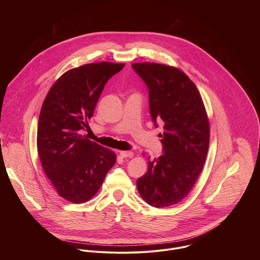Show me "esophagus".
Returning a JSON list of instances; mask_svg holds the SVG:
<instances>
[{"label": "esophagus", "mask_w": 260, "mask_h": 260, "mask_svg": "<svg viewBox=\"0 0 260 260\" xmlns=\"http://www.w3.org/2000/svg\"><path fill=\"white\" fill-rule=\"evenodd\" d=\"M134 155V153L132 151H121L120 152V156L122 158H132Z\"/></svg>", "instance_id": "obj_1"}]
</instances>
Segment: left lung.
Masks as SVG:
<instances>
[{"label":"left lung","instance_id":"8db88e82","mask_svg":"<svg viewBox=\"0 0 260 260\" xmlns=\"http://www.w3.org/2000/svg\"><path fill=\"white\" fill-rule=\"evenodd\" d=\"M132 68L147 86L155 127L164 130L159 134L163 154L149 160L137 188L151 206L168 207L185 198L203 168L209 146L207 115L196 86L179 69L157 63H134Z\"/></svg>","mask_w":260,"mask_h":260}]
</instances>
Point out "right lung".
I'll use <instances>...</instances> for the list:
<instances>
[{"label": "right lung", "mask_w": 260, "mask_h": 260, "mask_svg": "<svg viewBox=\"0 0 260 260\" xmlns=\"http://www.w3.org/2000/svg\"><path fill=\"white\" fill-rule=\"evenodd\" d=\"M125 64H86L62 75L39 116L37 147L43 169L59 195L73 203L93 197L116 155L80 134L87 127L108 80Z\"/></svg>", "instance_id": "add662e5"}]
</instances>
